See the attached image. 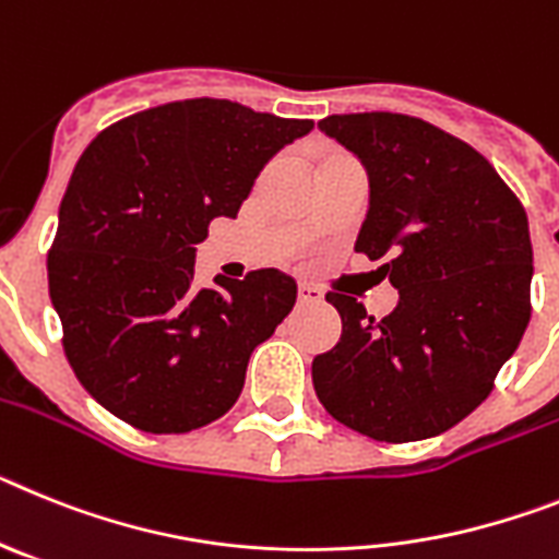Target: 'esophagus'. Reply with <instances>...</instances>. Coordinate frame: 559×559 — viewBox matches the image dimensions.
<instances>
[{
	"instance_id": "obj_1",
	"label": "esophagus",
	"mask_w": 559,
	"mask_h": 559,
	"mask_svg": "<svg viewBox=\"0 0 559 559\" xmlns=\"http://www.w3.org/2000/svg\"><path fill=\"white\" fill-rule=\"evenodd\" d=\"M298 300L300 304H320L323 293L314 284H298Z\"/></svg>"
}]
</instances>
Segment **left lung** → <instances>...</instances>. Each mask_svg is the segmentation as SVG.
Listing matches in <instances>:
<instances>
[{"instance_id":"left-lung-1","label":"left lung","mask_w":559,"mask_h":559,"mask_svg":"<svg viewBox=\"0 0 559 559\" xmlns=\"http://www.w3.org/2000/svg\"><path fill=\"white\" fill-rule=\"evenodd\" d=\"M320 132L368 174L354 250L388 259L400 289L385 318L329 293L340 343L312 362L329 414L377 441H419L481 405L528 326V219L487 157L427 120L394 111L329 115Z\"/></svg>"}]
</instances>
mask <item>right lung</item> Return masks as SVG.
Returning a JSON list of instances; mask_svg holds the SVG:
<instances>
[{
	"instance_id": "right-lung-1",
	"label": "right lung",
	"mask_w": 559,
	"mask_h": 559,
	"mask_svg": "<svg viewBox=\"0 0 559 559\" xmlns=\"http://www.w3.org/2000/svg\"><path fill=\"white\" fill-rule=\"evenodd\" d=\"M312 120L193 98L118 120L75 163L47 255L52 309L81 385L145 433L227 414L252 348L293 312L278 270L193 284L197 245L236 219L264 165Z\"/></svg>"
}]
</instances>
